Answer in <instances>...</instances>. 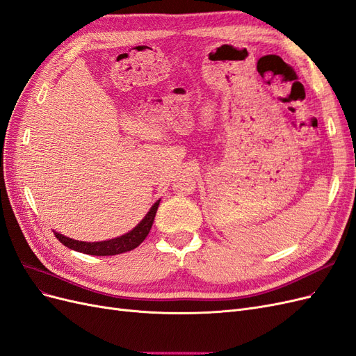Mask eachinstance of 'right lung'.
I'll return each instance as SVG.
<instances>
[{"instance_id": "obj_1", "label": "right lung", "mask_w": 356, "mask_h": 356, "mask_svg": "<svg viewBox=\"0 0 356 356\" xmlns=\"http://www.w3.org/2000/svg\"><path fill=\"white\" fill-rule=\"evenodd\" d=\"M159 203L160 200H157L153 204L152 209L148 211V213L143 218V221L139 222L134 230L127 232L126 234L120 236V238H114V239L102 241V242H80V241L67 238V236H63L60 233H56V232L53 233H55L56 239H59L60 243H63L67 248H70V250H74L77 252L89 254V255H115V254L127 252L141 245L147 238L149 230H152Z\"/></svg>"}]
</instances>
